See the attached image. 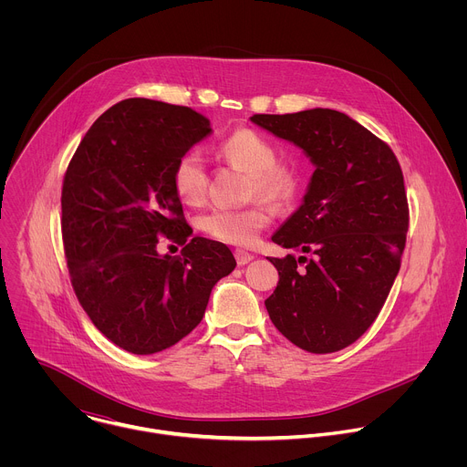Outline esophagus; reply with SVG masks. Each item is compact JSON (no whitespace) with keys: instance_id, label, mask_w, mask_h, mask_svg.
I'll list each match as a JSON object with an SVG mask.
<instances>
[{"instance_id":"obj_1","label":"esophagus","mask_w":467,"mask_h":467,"mask_svg":"<svg viewBox=\"0 0 467 467\" xmlns=\"http://www.w3.org/2000/svg\"><path fill=\"white\" fill-rule=\"evenodd\" d=\"M234 258H236L238 265H245V264H249L254 256H253L251 253L244 251V249H234Z\"/></svg>"}]
</instances>
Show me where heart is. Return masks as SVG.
I'll return each mask as SVG.
<instances>
[{
  "label": "heart",
  "instance_id": "obj_1",
  "mask_svg": "<svg viewBox=\"0 0 467 467\" xmlns=\"http://www.w3.org/2000/svg\"><path fill=\"white\" fill-rule=\"evenodd\" d=\"M216 151L225 162L249 173V197H260L274 207L292 203L301 182L299 173L294 166L277 161L275 146L260 132L240 127L218 144ZM171 184L184 205L197 207L205 202L209 170L202 153L188 151L175 162ZM270 222L272 211L262 202H254L244 209H211L199 218V229L218 242L245 247Z\"/></svg>",
  "mask_w": 467,
  "mask_h": 467
}]
</instances>
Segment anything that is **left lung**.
<instances>
[{
  "label": "left lung",
  "mask_w": 467,
  "mask_h": 467,
  "mask_svg": "<svg viewBox=\"0 0 467 467\" xmlns=\"http://www.w3.org/2000/svg\"><path fill=\"white\" fill-rule=\"evenodd\" d=\"M251 121L299 146L316 166L303 205L272 236L310 258H270L279 283L265 308L294 346L340 351L371 327L401 268L409 231L401 166L386 142L338 110Z\"/></svg>",
  "instance_id": "obj_1"
}]
</instances>
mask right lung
<instances>
[{
	"instance_id": "right-lung-1",
	"label": "right lung",
	"mask_w": 467,
	"mask_h": 467,
	"mask_svg": "<svg viewBox=\"0 0 467 467\" xmlns=\"http://www.w3.org/2000/svg\"><path fill=\"white\" fill-rule=\"evenodd\" d=\"M199 112L130 98L88 129L62 181V244L74 292L118 348L153 355L199 325L214 285L236 260L193 236L173 192L175 162L211 135ZM164 235L185 247L159 255Z\"/></svg>"
}]
</instances>
